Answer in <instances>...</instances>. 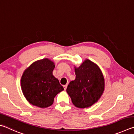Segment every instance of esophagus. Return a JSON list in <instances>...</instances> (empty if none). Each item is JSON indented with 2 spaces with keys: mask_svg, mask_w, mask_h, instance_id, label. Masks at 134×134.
I'll list each match as a JSON object with an SVG mask.
<instances>
[{
  "mask_svg": "<svg viewBox=\"0 0 134 134\" xmlns=\"http://www.w3.org/2000/svg\"><path fill=\"white\" fill-rule=\"evenodd\" d=\"M67 85H64V90H66V89H67Z\"/></svg>",
  "mask_w": 134,
  "mask_h": 134,
  "instance_id": "34e87169",
  "label": "esophagus"
}]
</instances>
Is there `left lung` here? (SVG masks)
<instances>
[{
    "label": "left lung",
    "instance_id": "1",
    "mask_svg": "<svg viewBox=\"0 0 134 134\" xmlns=\"http://www.w3.org/2000/svg\"><path fill=\"white\" fill-rule=\"evenodd\" d=\"M76 79L66 91L76 107L84 109L97 102L105 90V78L96 63L86 59L78 67L74 65Z\"/></svg>",
    "mask_w": 134,
    "mask_h": 134
}]
</instances>
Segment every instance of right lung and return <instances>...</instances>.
<instances>
[{"label": "right lung", "instance_id": "1", "mask_svg": "<svg viewBox=\"0 0 134 134\" xmlns=\"http://www.w3.org/2000/svg\"><path fill=\"white\" fill-rule=\"evenodd\" d=\"M54 63L49 58L34 62L25 70L21 80L22 93L29 103L41 108L53 105L54 97L64 90L53 76Z\"/></svg>", "mask_w": 134, "mask_h": 134}]
</instances>
